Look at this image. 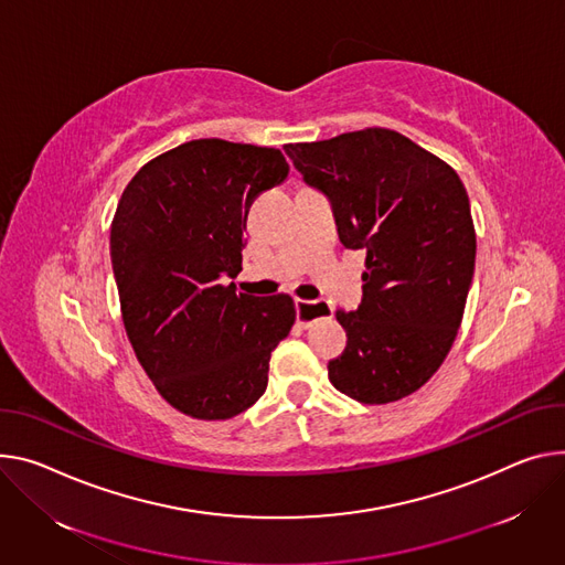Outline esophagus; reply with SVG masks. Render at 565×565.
I'll return each mask as SVG.
<instances>
[{
	"mask_svg": "<svg viewBox=\"0 0 565 565\" xmlns=\"http://www.w3.org/2000/svg\"><path fill=\"white\" fill-rule=\"evenodd\" d=\"M295 311H297V324L309 329L311 324H316L318 320L322 318H329L333 316V309L322 301V299H316V301H309V299H297L295 301Z\"/></svg>",
	"mask_w": 565,
	"mask_h": 565,
	"instance_id": "esophagus-1",
	"label": "esophagus"
}]
</instances>
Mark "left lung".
Listing matches in <instances>:
<instances>
[{
  "label": "left lung",
  "instance_id": "obj_1",
  "mask_svg": "<svg viewBox=\"0 0 565 565\" xmlns=\"http://www.w3.org/2000/svg\"><path fill=\"white\" fill-rule=\"evenodd\" d=\"M284 150L303 182L329 198L342 245L367 252L361 306L335 313L347 349L329 361V381L367 405L417 392L448 355L473 281L465 184L387 128Z\"/></svg>",
  "mask_w": 565,
  "mask_h": 565
}]
</instances>
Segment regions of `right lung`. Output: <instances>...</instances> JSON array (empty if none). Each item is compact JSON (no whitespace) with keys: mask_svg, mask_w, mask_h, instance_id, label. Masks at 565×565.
Instances as JSON below:
<instances>
[{"mask_svg":"<svg viewBox=\"0 0 565 565\" xmlns=\"http://www.w3.org/2000/svg\"><path fill=\"white\" fill-rule=\"evenodd\" d=\"M277 148L193 139L124 189L110 256L128 340L180 413L232 419L268 387L273 349L295 324L288 295L236 292L249 204L288 178Z\"/></svg>","mask_w":565,"mask_h":565,"instance_id":"obj_1","label":"right lung"}]
</instances>
